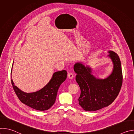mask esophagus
I'll list each match as a JSON object with an SVG mask.
<instances>
[{
	"instance_id": "esophagus-1",
	"label": "esophagus",
	"mask_w": 134,
	"mask_h": 134,
	"mask_svg": "<svg viewBox=\"0 0 134 134\" xmlns=\"http://www.w3.org/2000/svg\"><path fill=\"white\" fill-rule=\"evenodd\" d=\"M68 77L69 79H72L74 77V75L72 73H68Z\"/></svg>"
}]
</instances>
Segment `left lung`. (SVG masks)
I'll return each instance as SVG.
<instances>
[{
    "mask_svg": "<svg viewBox=\"0 0 134 134\" xmlns=\"http://www.w3.org/2000/svg\"><path fill=\"white\" fill-rule=\"evenodd\" d=\"M113 64L110 75L104 79H98L92 74V68L82 63H76L74 67L77 74L76 81L81 88L78 99L79 104L85 111H94L111 104L117 97L122 84L121 62L118 55L108 51Z\"/></svg>",
    "mask_w": 134,
    "mask_h": 134,
    "instance_id": "obj_1",
    "label": "left lung"
}]
</instances>
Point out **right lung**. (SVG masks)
I'll return each instance as SVG.
<instances>
[{
    "label": "right lung",
    "mask_w": 134,
    "mask_h": 134,
    "mask_svg": "<svg viewBox=\"0 0 134 134\" xmlns=\"http://www.w3.org/2000/svg\"><path fill=\"white\" fill-rule=\"evenodd\" d=\"M12 72V68L11 75ZM67 76V72L65 70L56 71L53 73L51 79L44 87L32 93H25L19 89L14 85L12 79L11 82L17 97L23 103L34 109L44 111L50 109L54 103L58 89L66 80Z\"/></svg>",
    "instance_id": "right-lung-1"
}]
</instances>
